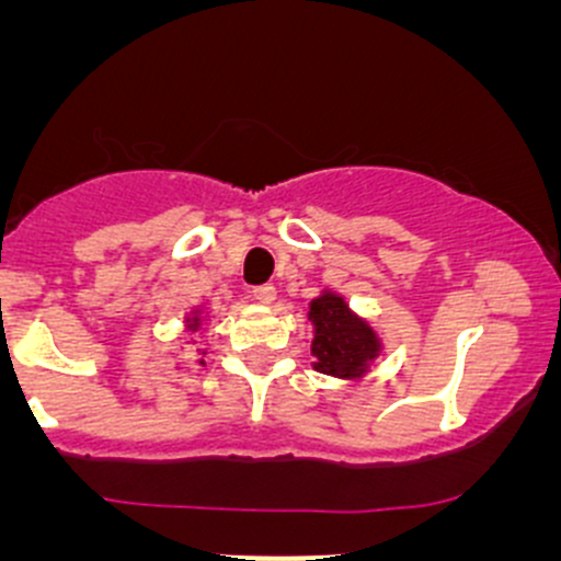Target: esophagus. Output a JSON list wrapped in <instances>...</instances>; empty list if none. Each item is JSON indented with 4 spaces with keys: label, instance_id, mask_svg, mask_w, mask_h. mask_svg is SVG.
Returning <instances> with one entry per match:
<instances>
[{
    "label": "esophagus",
    "instance_id": "esophagus-1",
    "mask_svg": "<svg viewBox=\"0 0 561 561\" xmlns=\"http://www.w3.org/2000/svg\"><path fill=\"white\" fill-rule=\"evenodd\" d=\"M252 296L257 298L260 304H265V307H268V304L276 301V287L274 285H257L252 290Z\"/></svg>",
    "mask_w": 561,
    "mask_h": 561
}]
</instances>
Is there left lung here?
Segmentation results:
<instances>
[{
	"label": "left lung",
	"instance_id": "obj_1",
	"mask_svg": "<svg viewBox=\"0 0 561 561\" xmlns=\"http://www.w3.org/2000/svg\"><path fill=\"white\" fill-rule=\"evenodd\" d=\"M309 320L314 325V369L322 375L358 380L380 355L382 342L375 328L360 320L336 293L322 290V296L309 304Z\"/></svg>",
	"mask_w": 561,
	"mask_h": 561
}]
</instances>
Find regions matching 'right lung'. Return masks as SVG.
<instances>
[{
    "label": "right lung",
    "mask_w": 561,
    "mask_h": 561,
    "mask_svg": "<svg viewBox=\"0 0 561 561\" xmlns=\"http://www.w3.org/2000/svg\"><path fill=\"white\" fill-rule=\"evenodd\" d=\"M201 309H197V312H192V317H186V328H190V331H197V328H201ZM203 364V360H201Z\"/></svg>",
    "instance_id": "obj_1"
}]
</instances>
